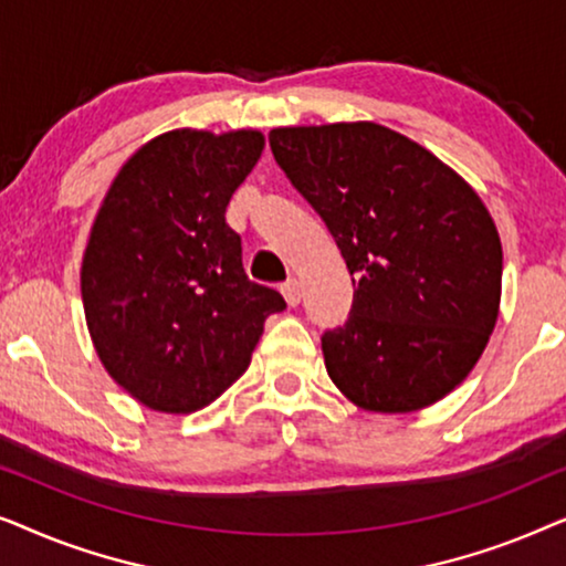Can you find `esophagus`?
Returning a JSON list of instances; mask_svg holds the SVG:
<instances>
[{
	"label": "esophagus",
	"mask_w": 566,
	"mask_h": 566,
	"mask_svg": "<svg viewBox=\"0 0 566 566\" xmlns=\"http://www.w3.org/2000/svg\"><path fill=\"white\" fill-rule=\"evenodd\" d=\"M283 296L285 301H289V306H296L301 301V283L296 281V277H289V281L283 283Z\"/></svg>",
	"instance_id": "34e87169"
}]
</instances>
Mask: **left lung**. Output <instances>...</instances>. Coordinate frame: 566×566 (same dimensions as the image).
Masks as SVG:
<instances>
[{"instance_id":"obj_1","label":"left lung","mask_w":566,"mask_h":566,"mask_svg":"<svg viewBox=\"0 0 566 566\" xmlns=\"http://www.w3.org/2000/svg\"><path fill=\"white\" fill-rule=\"evenodd\" d=\"M268 142L353 275L347 322L322 335L332 381L370 412L443 399L497 322L502 247L490 211L451 167L376 123L275 128Z\"/></svg>"}]
</instances>
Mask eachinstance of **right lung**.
Wrapping results in <instances>:
<instances>
[{
    "label": "right lung",
    "instance_id": "right-lung-1",
    "mask_svg": "<svg viewBox=\"0 0 566 566\" xmlns=\"http://www.w3.org/2000/svg\"><path fill=\"white\" fill-rule=\"evenodd\" d=\"M258 130H172L115 177L82 262L95 350L115 381L159 412H196L250 366L275 289L247 277L227 206L258 165Z\"/></svg>",
    "mask_w": 566,
    "mask_h": 566
}]
</instances>
